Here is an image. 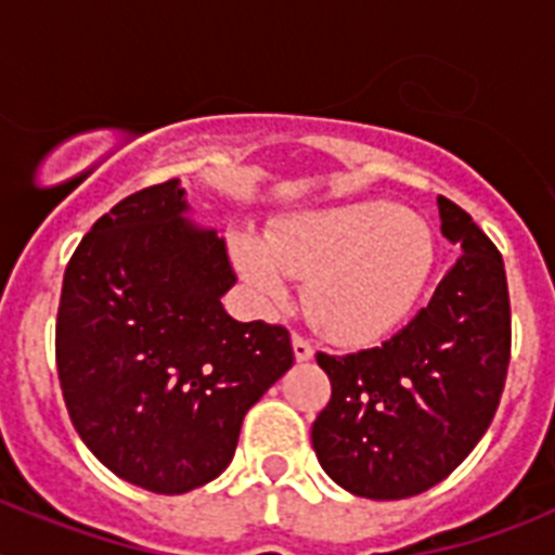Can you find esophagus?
<instances>
[{
  "mask_svg": "<svg viewBox=\"0 0 555 555\" xmlns=\"http://www.w3.org/2000/svg\"><path fill=\"white\" fill-rule=\"evenodd\" d=\"M292 347H294V358H297V361H311L313 358L311 341H308L306 336H300V333H294L292 336Z\"/></svg>",
  "mask_w": 555,
  "mask_h": 555,
  "instance_id": "esophagus-1",
  "label": "esophagus"
}]
</instances>
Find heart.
I'll return each mask as SVG.
<instances>
[{"instance_id":"obj_1","label":"heart","mask_w":555,"mask_h":555,"mask_svg":"<svg viewBox=\"0 0 555 555\" xmlns=\"http://www.w3.org/2000/svg\"><path fill=\"white\" fill-rule=\"evenodd\" d=\"M242 274L269 300H286L288 278H311L306 306L325 336L361 345L409 317L436 267V238L389 199L306 210L269 235L233 244Z\"/></svg>"}]
</instances>
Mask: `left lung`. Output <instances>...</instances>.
Instances as JSON below:
<instances>
[{
    "label": "left lung",
    "instance_id": "8db88e82",
    "mask_svg": "<svg viewBox=\"0 0 555 555\" xmlns=\"http://www.w3.org/2000/svg\"><path fill=\"white\" fill-rule=\"evenodd\" d=\"M459 261L428 308L372 350L327 356L331 403L311 428L322 469L358 498L428 492L492 425L512 358V308L498 247L467 210L439 197Z\"/></svg>",
    "mask_w": 555,
    "mask_h": 555
}]
</instances>
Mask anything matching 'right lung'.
Instances as JSON below:
<instances>
[{"label": "right lung", "instance_id": "obj_1", "mask_svg": "<svg viewBox=\"0 0 555 555\" xmlns=\"http://www.w3.org/2000/svg\"><path fill=\"white\" fill-rule=\"evenodd\" d=\"M185 214L180 180H166L96 219L55 327L72 425L113 475L155 494L222 475L244 414L294 364L286 327L224 311L228 244Z\"/></svg>", "mask_w": 555, "mask_h": 555}]
</instances>
